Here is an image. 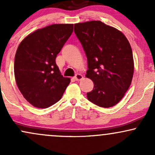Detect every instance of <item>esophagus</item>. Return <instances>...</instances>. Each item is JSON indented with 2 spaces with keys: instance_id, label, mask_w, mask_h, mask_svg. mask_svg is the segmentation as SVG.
I'll use <instances>...</instances> for the list:
<instances>
[{
  "instance_id": "esophagus-1",
  "label": "esophagus",
  "mask_w": 155,
  "mask_h": 155,
  "mask_svg": "<svg viewBox=\"0 0 155 155\" xmlns=\"http://www.w3.org/2000/svg\"><path fill=\"white\" fill-rule=\"evenodd\" d=\"M83 78H84L83 76L81 75V74H77L75 76V77H74V79H75L76 81H81V80L83 79Z\"/></svg>"
}]
</instances>
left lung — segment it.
Wrapping results in <instances>:
<instances>
[{
    "label": "left lung",
    "mask_w": 155,
    "mask_h": 155,
    "mask_svg": "<svg viewBox=\"0 0 155 155\" xmlns=\"http://www.w3.org/2000/svg\"><path fill=\"white\" fill-rule=\"evenodd\" d=\"M74 33L87 58L86 77L94 87L87 98L94 104L109 108L118 104L132 82L134 61L125 35L101 21L74 24Z\"/></svg>",
    "instance_id": "1"
}]
</instances>
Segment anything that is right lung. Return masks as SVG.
Here are the masks:
<instances>
[{
  "instance_id": "add662e5",
  "label": "right lung",
  "mask_w": 155,
  "mask_h": 155,
  "mask_svg": "<svg viewBox=\"0 0 155 155\" xmlns=\"http://www.w3.org/2000/svg\"><path fill=\"white\" fill-rule=\"evenodd\" d=\"M74 24H54L28 35L15 58V81L23 97L33 106L45 108L60 100L70 83L55 59L73 33Z\"/></svg>"
}]
</instances>
